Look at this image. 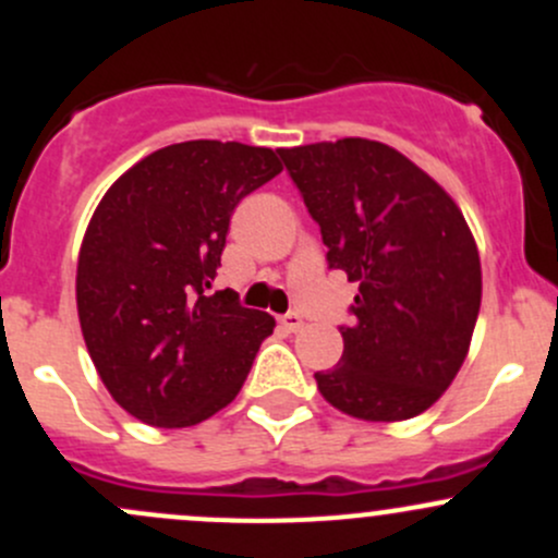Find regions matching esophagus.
I'll use <instances>...</instances> for the list:
<instances>
[{"mask_svg":"<svg viewBox=\"0 0 558 558\" xmlns=\"http://www.w3.org/2000/svg\"><path fill=\"white\" fill-rule=\"evenodd\" d=\"M280 324H283L286 331H300L305 326V320H302L300 313H286L280 315Z\"/></svg>","mask_w":558,"mask_h":558,"instance_id":"obj_1","label":"esophagus"}]
</instances>
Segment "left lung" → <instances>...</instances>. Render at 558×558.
I'll return each mask as SVG.
<instances>
[{
    "label": "left lung",
    "mask_w": 558,
    "mask_h": 558,
    "mask_svg": "<svg viewBox=\"0 0 558 558\" xmlns=\"http://www.w3.org/2000/svg\"><path fill=\"white\" fill-rule=\"evenodd\" d=\"M329 269L356 280L326 402L364 421L424 413L451 386L481 311V258L456 202L399 150L362 137L280 148Z\"/></svg>",
    "instance_id": "left-lung-1"
}]
</instances>
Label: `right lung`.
Wrapping results in <instances>:
<instances>
[{
	"label": "right lung",
	"mask_w": 558,
	"mask_h": 558,
	"mask_svg": "<svg viewBox=\"0 0 558 558\" xmlns=\"http://www.w3.org/2000/svg\"><path fill=\"white\" fill-rule=\"evenodd\" d=\"M283 167L269 148L167 145L116 180L77 258V315L99 378L150 426H191L243 388L272 315L210 283L240 199Z\"/></svg>",
	"instance_id": "obj_1"
}]
</instances>
